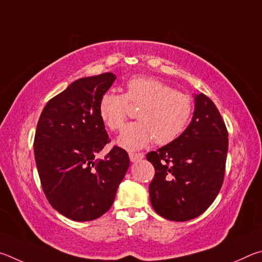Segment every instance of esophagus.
Wrapping results in <instances>:
<instances>
[{
	"label": "esophagus",
	"mask_w": 262,
	"mask_h": 262,
	"mask_svg": "<svg viewBox=\"0 0 262 262\" xmlns=\"http://www.w3.org/2000/svg\"><path fill=\"white\" fill-rule=\"evenodd\" d=\"M143 157H144V155L141 154V152H129V159H130V162H133V163L141 161V159Z\"/></svg>",
	"instance_id": "34e87169"
}]
</instances>
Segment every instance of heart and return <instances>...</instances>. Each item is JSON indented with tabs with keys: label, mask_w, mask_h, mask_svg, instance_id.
Instances as JSON below:
<instances>
[{
	"label": "heart",
	"mask_w": 262,
	"mask_h": 262,
	"mask_svg": "<svg viewBox=\"0 0 262 262\" xmlns=\"http://www.w3.org/2000/svg\"><path fill=\"white\" fill-rule=\"evenodd\" d=\"M127 103L140 106L136 112L140 121L127 125L117 141L129 151L144 148L152 140L159 145L173 142L185 130L193 112L188 95L174 91L156 78L134 77L127 83L123 95L106 92L99 100V117L111 130L120 129L125 123Z\"/></svg>",
	"instance_id": "1"
}]
</instances>
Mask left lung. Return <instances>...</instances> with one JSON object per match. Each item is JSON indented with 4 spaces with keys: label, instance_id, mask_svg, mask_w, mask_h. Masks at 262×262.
<instances>
[{
    "label": "left lung",
    "instance_id": "8db88e82",
    "mask_svg": "<svg viewBox=\"0 0 262 262\" xmlns=\"http://www.w3.org/2000/svg\"><path fill=\"white\" fill-rule=\"evenodd\" d=\"M188 127L157 151L147 154L155 167L150 202L158 215L185 222L205 212L220 193L228 154V130L206 95H194Z\"/></svg>",
    "mask_w": 262,
    "mask_h": 262
}]
</instances>
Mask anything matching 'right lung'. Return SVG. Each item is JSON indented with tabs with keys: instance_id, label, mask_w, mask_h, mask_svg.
I'll list each match as a JSON object with an SVG mask.
<instances>
[{
	"instance_id": "add662e5",
	"label": "right lung",
	"mask_w": 262,
	"mask_h": 262,
	"mask_svg": "<svg viewBox=\"0 0 262 262\" xmlns=\"http://www.w3.org/2000/svg\"><path fill=\"white\" fill-rule=\"evenodd\" d=\"M115 78L105 73L76 79L48 101L39 118L33 147L43 193L73 221L104 215L129 167L127 151L119 147L104 159L95 158L110 142L98 104Z\"/></svg>"
}]
</instances>
